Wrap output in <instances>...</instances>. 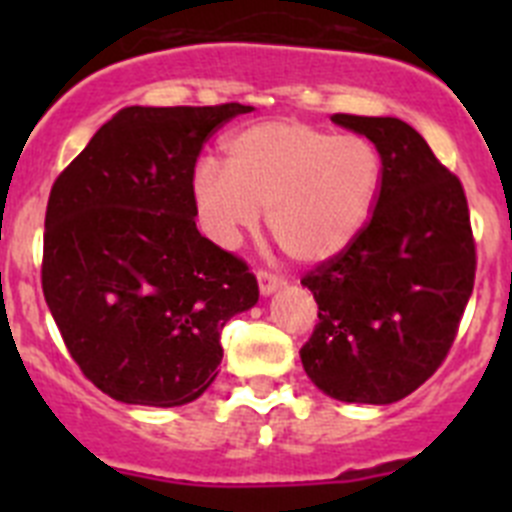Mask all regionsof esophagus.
<instances>
[{
	"label": "esophagus",
	"instance_id": "1",
	"mask_svg": "<svg viewBox=\"0 0 512 512\" xmlns=\"http://www.w3.org/2000/svg\"><path fill=\"white\" fill-rule=\"evenodd\" d=\"M256 279H259V292L264 297L271 295V292H277L279 287H284V277H279V274H271V271L261 269L259 274H256Z\"/></svg>",
	"mask_w": 512,
	"mask_h": 512
}]
</instances>
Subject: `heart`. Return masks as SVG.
I'll return each mask as SVG.
<instances>
[{
    "instance_id": "obj_1",
    "label": "heart",
    "mask_w": 512,
    "mask_h": 512,
    "mask_svg": "<svg viewBox=\"0 0 512 512\" xmlns=\"http://www.w3.org/2000/svg\"><path fill=\"white\" fill-rule=\"evenodd\" d=\"M382 184V158L364 135L302 120H264L225 140V166L192 171V205L215 246L235 248L269 210L274 241L295 261L323 264L359 238Z\"/></svg>"
}]
</instances>
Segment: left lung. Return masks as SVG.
Returning a JSON list of instances; mask_svg holds the SVG:
<instances>
[{"label": "left lung", "mask_w": 512, "mask_h": 512, "mask_svg": "<svg viewBox=\"0 0 512 512\" xmlns=\"http://www.w3.org/2000/svg\"><path fill=\"white\" fill-rule=\"evenodd\" d=\"M330 120L377 146L382 184L359 238L302 279L318 302V325L300 359L333 400L390 405L441 366L472 297L477 253L467 197L408 122Z\"/></svg>", "instance_id": "left-lung-1"}]
</instances>
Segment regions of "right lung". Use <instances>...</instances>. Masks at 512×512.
<instances>
[{"label": "right lung", "mask_w": 512, "mask_h": 512, "mask_svg": "<svg viewBox=\"0 0 512 512\" xmlns=\"http://www.w3.org/2000/svg\"><path fill=\"white\" fill-rule=\"evenodd\" d=\"M253 107H125L53 182L43 295L71 359L112 400L176 408L215 382L220 333L259 302L246 261L197 230L205 140Z\"/></svg>", "instance_id": "obj_1"}]
</instances>
